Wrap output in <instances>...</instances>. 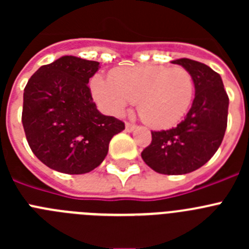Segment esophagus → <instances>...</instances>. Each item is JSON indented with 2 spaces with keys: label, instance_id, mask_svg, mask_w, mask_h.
Here are the masks:
<instances>
[{
  "label": "esophagus",
  "instance_id": "1",
  "mask_svg": "<svg viewBox=\"0 0 249 249\" xmlns=\"http://www.w3.org/2000/svg\"><path fill=\"white\" fill-rule=\"evenodd\" d=\"M136 128H137V126H136V124H133V123H129V122L126 123V131L127 132H133Z\"/></svg>",
  "mask_w": 249,
  "mask_h": 249
}]
</instances>
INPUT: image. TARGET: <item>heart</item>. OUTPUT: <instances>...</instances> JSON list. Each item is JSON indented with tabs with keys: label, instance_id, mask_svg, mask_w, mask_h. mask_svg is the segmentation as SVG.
Wrapping results in <instances>:
<instances>
[{
	"label": "heart",
	"instance_id": "b5f03b06",
	"mask_svg": "<svg viewBox=\"0 0 249 249\" xmlns=\"http://www.w3.org/2000/svg\"><path fill=\"white\" fill-rule=\"evenodd\" d=\"M91 89L97 102L111 113H123L132 102H137L142 121L163 129L176 126L187 114L193 102L195 82L182 67L148 65L117 68L109 80L94 76Z\"/></svg>",
	"mask_w": 249,
	"mask_h": 249
}]
</instances>
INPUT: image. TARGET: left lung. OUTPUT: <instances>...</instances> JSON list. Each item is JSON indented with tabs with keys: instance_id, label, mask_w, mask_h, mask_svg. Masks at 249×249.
Listing matches in <instances>:
<instances>
[{
	"instance_id": "obj_1",
	"label": "left lung",
	"mask_w": 249,
	"mask_h": 249,
	"mask_svg": "<svg viewBox=\"0 0 249 249\" xmlns=\"http://www.w3.org/2000/svg\"><path fill=\"white\" fill-rule=\"evenodd\" d=\"M190 72L195 100L177 127L152 132V142L141 153L153 171L162 175H186L213 157L227 128L230 100L222 78L211 67L190 58L172 61Z\"/></svg>"
}]
</instances>
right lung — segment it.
Here are the masks:
<instances>
[{"label": "right lung", "instance_id": "1", "mask_svg": "<svg viewBox=\"0 0 249 249\" xmlns=\"http://www.w3.org/2000/svg\"><path fill=\"white\" fill-rule=\"evenodd\" d=\"M100 62L63 56L39 67L23 91L22 124L31 149L42 163L68 175L100 166L109 141L124 123L96 107L89 78Z\"/></svg>", "mask_w": 249, "mask_h": 249}]
</instances>
